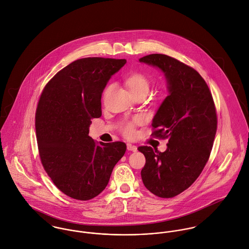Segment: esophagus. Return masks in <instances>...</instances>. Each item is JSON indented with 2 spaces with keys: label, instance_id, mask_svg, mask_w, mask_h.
Masks as SVG:
<instances>
[{
  "label": "esophagus",
  "instance_id": "esophagus-1",
  "mask_svg": "<svg viewBox=\"0 0 249 249\" xmlns=\"http://www.w3.org/2000/svg\"><path fill=\"white\" fill-rule=\"evenodd\" d=\"M127 149H128L129 151L136 152V151H137V146L134 145V144H131V143H127Z\"/></svg>",
  "mask_w": 249,
  "mask_h": 249
}]
</instances>
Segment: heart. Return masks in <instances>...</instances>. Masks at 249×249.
I'll return each instance as SVG.
<instances>
[{"mask_svg":"<svg viewBox=\"0 0 249 249\" xmlns=\"http://www.w3.org/2000/svg\"><path fill=\"white\" fill-rule=\"evenodd\" d=\"M125 83L127 85V87L129 88L131 94H136V93H144L147 94L148 90H149V81L148 79L142 74V73H133L131 75H129L126 80ZM110 86H108L106 91H105V96L107 95L109 91ZM124 131L127 136H131L134 134V128H133V124L128 123L124 125Z\"/></svg>","mask_w":249,"mask_h":249,"instance_id":"heart-1","label":"heart"}]
</instances>
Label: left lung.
<instances>
[{"label": "left lung", "mask_w": 249, "mask_h": 249, "mask_svg": "<svg viewBox=\"0 0 249 249\" xmlns=\"http://www.w3.org/2000/svg\"><path fill=\"white\" fill-rule=\"evenodd\" d=\"M165 75L169 95L152 120V135L168 138L164 152L142 145L145 164L141 177L153 195L170 198L188 189L204 169L216 132L213 97L202 76L192 67L166 54L139 59Z\"/></svg>", "instance_id": "obj_1"}]
</instances>
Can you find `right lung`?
Returning a JSON list of instances; mask_svg holds the SVG:
<instances>
[{"label":"right lung","mask_w":249,"mask_h":249,"mask_svg":"<svg viewBox=\"0 0 249 249\" xmlns=\"http://www.w3.org/2000/svg\"><path fill=\"white\" fill-rule=\"evenodd\" d=\"M125 59L86 57L58 71L45 86L36 115L40 159L48 176L66 196L89 200L107 186L124 156L123 142H95L91 120L102 116V95Z\"/></svg>","instance_id":"obj_1"}]
</instances>
